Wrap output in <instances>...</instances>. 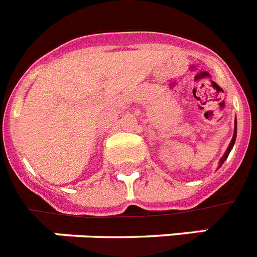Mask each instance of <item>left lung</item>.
Listing matches in <instances>:
<instances>
[{"instance_id":"8db88e82","label":"left lung","mask_w":257,"mask_h":257,"mask_svg":"<svg viewBox=\"0 0 257 257\" xmlns=\"http://www.w3.org/2000/svg\"><path fill=\"white\" fill-rule=\"evenodd\" d=\"M235 138H237V121H235V127H234V135H233V139H231V142H230V144H229L228 149H226L225 154H224V156H222V158H221V160H220V166H221L222 163H224V161H225L226 158H228L229 153H230L231 148H233V145H234V143H235Z\"/></svg>"}]
</instances>
